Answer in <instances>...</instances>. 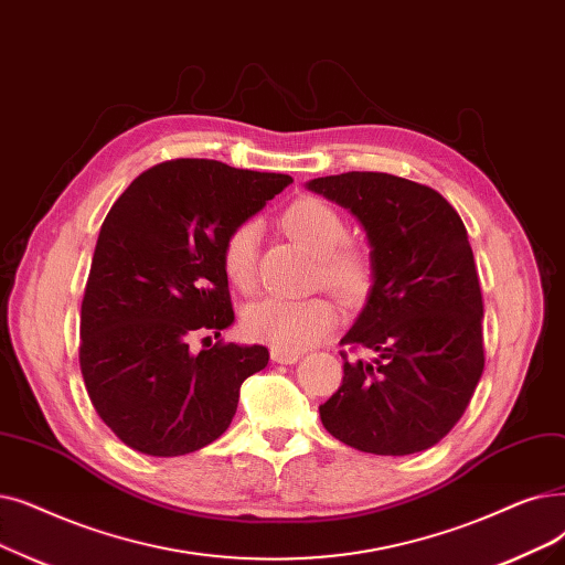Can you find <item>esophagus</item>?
I'll list each match as a JSON object with an SVG mask.
<instances>
[{"label": "esophagus", "mask_w": 565, "mask_h": 565, "mask_svg": "<svg viewBox=\"0 0 565 565\" xmlns=\"http://www.w3.org/2000/svg\"><path fill=\"white\" fill-rule=\"evenodd\" d=\"M269 358H273V362H279V364H296L300 360V353H288V351L273 349V351H269Z\"/></svg>", "instance_id": "obj_1"}]
</instances>
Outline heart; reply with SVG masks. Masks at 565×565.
<instances>
[{"mask_svg":"<svg viewBox=\"0 0 565 565\" xmlns=\"http://www.w3.org/2000/svg\"><path fill=\"white\" fill-rule=\"evenodd\" d=\"M284 231L316 256V281H321L341 302L358 305L374 281V260L362 244L349 239L343 214L318 195H300L281 214ZM258 226L235 224L218 247L226 279L242 292L256 286ZM337 323L330 300L313 298H265L244 311V332L273 349L298 353L321 341Z\"/></svg>","mask_w":565,"mask_h":565,"instance_id":"obj_1","label":"heart"}]
</instances>
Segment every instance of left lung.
<instances>
[{
    "label": "left lung",
    "instance_id": "obj_1",
    "mask_svg": "<svg viewBox=\"0 0 565 565\" xmlns=\"http://www.w3.org/2000/svg\"><path fill=\"white\" fill-rule=\"evenodd\" d=\"M349 207L372 244L374 284L341 347L343 379L318 406L341 444L374 455L436 446L463 415L484 370L482 292L457 210L427 184L353 170L307 184Z\"/></svg>",
    "mask_w": 565,
    "mask_h": 565
}]
</instances>
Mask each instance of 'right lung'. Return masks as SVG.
<instances>
[{"label": "right lung", "instance_id": "obj_1", "mask_svg": "<svg viewBox=\"0 0 565 565\" xmlns=\"http://www.w3.org/2000/svg\"><path fill=\"white\" fill-rule=\"evenodd\" d=\"M290 182L173 159L140 173L110 207L85 286L78 358L92 406L121 444L178 457L228 429L239 385L269 353L224 339L193 353L189 341L233 323L218 247Z\"/></svg>", "mask_w": 565, "mask_h": 565}]
</instances>
